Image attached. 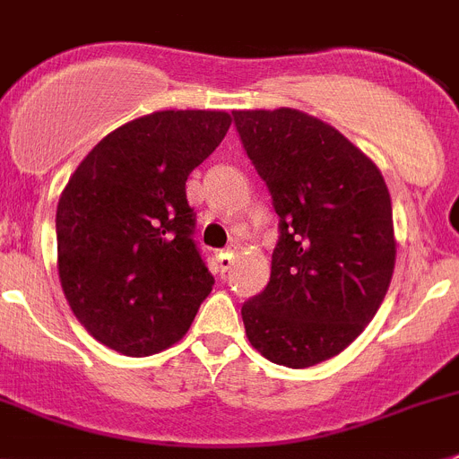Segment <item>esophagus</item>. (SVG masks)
<instances>
[{"label": "esophagus", "instance_id": "obj_1", "mask_svg": "<svg viewBox=\"0 0 459 459\" xmlns=\"http://www.w3.org/2000/svg\"><path fill=\"white\" fill-rule=\"evenodd\" d=\"M233 258H235L233 249H226V252L219 254V256H217V263H219V270H221V274L229 273L230 265H233Z\"/></svg>", "mask_w": 459, "mask_h": 459}]
</instances>
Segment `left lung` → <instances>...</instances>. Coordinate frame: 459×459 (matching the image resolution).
I'll return each mask as SVG.
<instances>
[{"instance_id": "obj_1", "label": "left lung", "mask_w": 459, "mask_h": 459, "mask_svg": "<svg viewBox=\"0 0 459 459\" xmlns=\"http://www.w3.org/2000/svg\"><path fill=\"white\" fill-rule=\"evenodd\" d=\"M233 122L279 217L268 286L242 305L247 337L277 365L312 368L342 353L384 302L395 268L388 186L312 115L235 110Z\"/></svg>"}]
</instances>
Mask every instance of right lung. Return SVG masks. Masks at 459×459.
<instances>
[{"mask_svg": "<svg viewBox=\"0 0 459 459\" xmlns=\"http://www.w3.org/2000/svg\"><path fill=\"white\" fill-rule=\"evenodd\" d=\"M221 110H161L119 126L57 205L64 296L99 342L150 356L182 340L214 277L194 240L186 178L224 141Z\"/></svg>", "mask_w": 459, "mask_h": 459, "instance_id": "obj_1", "label": "right lung"}]
</instances>
